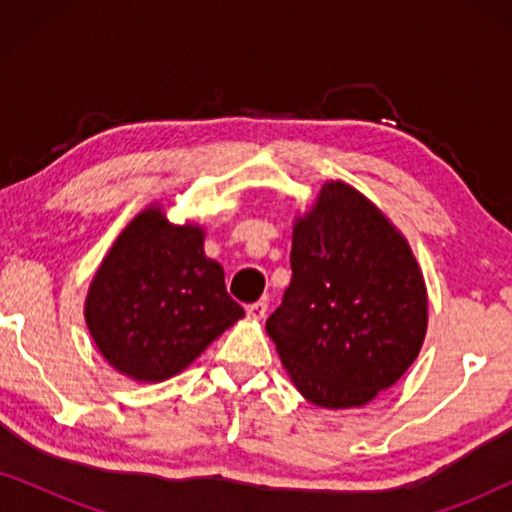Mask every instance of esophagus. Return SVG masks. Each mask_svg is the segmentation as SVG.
I'll return each mask as SVG.
<instances>
[{
	"mask_svg": "<svg viewBox=\"0 0 512 512\" xmlns=\"http://www.w3.org/2000/svg\"><path fill=\"white\" fill-rule=\"evenodd\" d=\"M265 312H268V303H265V300H258V303H251L247 307V314L256 321H261L265 317Z\"/></svg>",
	"mask_w": 512,
	"mask_h": 512,
	"instance_id": "obj_1",
	"label": "esophagus"
}]
</instances>
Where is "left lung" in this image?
<instances>
[{
    "mask_svg": "<svg viewBox=\"0 0 512 512\" xmlns=\"http://www.w3.org/2000/svg\"><path fill=\"white\" fill-rule=\"evenodd\" d=\"M291 284L265 321L286 373L319 408H361L401 380L426 335V286L373 202L328 181L296 219Z\"/></svg>",
    "mask_w": 512,
    "mask_h": 512,
    "instance_id": "1",
    "label": "left lung"
}]
</instances>
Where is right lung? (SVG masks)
I'll return each mask as SVG.
<instances>
[{
	"label": "right lung",
	"instance_id": "add662e5",
	"mask_svg": "<svg viewBox=\"0 0 512 512\" xmlns=\"http://www.w3.org/2000/svg\"><path fill=\"white\" fill-rule=\"evenodd\" d=\"M202 240V228L174 226L151 205L104 256L88 289L86 324L118 373L163 382L244 317Z\"/></svg>",
	"mask_w": 512,
	"mask_h": 512
}]
</instances>
